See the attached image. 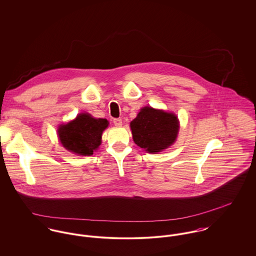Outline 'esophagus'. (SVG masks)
Instances as JSON below:
<instances>
[{"label":"esophagus","mask_w":256,"mask_h":256,"mask_svg":"<svg viewBox=\"0 0 256 256\" xmlns=\"http://www.w3.org/2000/svg\"><path fill=\"white\" fill-rule=\"evenodd\" d=\"M113 123L115 126H121L122 125V119L121 118H115L113 119Z\"/></svg>","instance_id":"esophagus-1"}]
</instances>
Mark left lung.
Masks as SVG:
<instances>
[{
	"instance_id": "1",
	"label": "left lung",
	"mask_w": 256,
	"mask_h": 256,
	"mask_svg": "<svg viewBox=\"0 0 256 256\" xmlns=\"http://www.w3.org/2000/svg\"><path fill=\"white\" fill-rule=\"evenodd\" d=\"M135 144L156 154L172 146L178 137L180 121L172 112L143 108L130 123Z\"/></svg>"
}]
</instances>
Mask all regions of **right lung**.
Returning a JSON list of instances; mask_svg holds the SVG:
<instances>
[{
  "instance_id": "right-lung-1",
  "label": "right lung",
  "mask_w": 256,
  "mask_h": 256,
  "mask_svg": "<svg viewBox=\"0 0 256 256\" xmlns=\"http://www.w3.org/2000/svg\"><path fill=\"white\" fill-rule=\"evenodd\" d=\"M108 124L106 119L80 113L69 123L59 126L58 137L66 150L78 156H92L100 146L102 132Z\"/></svg>"
}]
</instances>
